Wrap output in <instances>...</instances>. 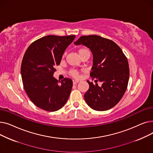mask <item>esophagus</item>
Masks as SVG:
<instances>
[{"mask_svg": "<svg viewBox=\"0 0 153 153\" xmlns=\"http://www.w3.org/2000/svg\"><path fill=\"white\" fill-rule=\"evenodd\" d=\"M79 81H77V80H75V79H73L72 80V82H73V84H76L79 82Z\"/></svg>", "mask_w": 153, "mask_h": 153, "instance_id": "esophagus-1", "label": "esophagus"}]
</instances>
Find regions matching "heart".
Here are the masks:
<instances>
[{"mask_svg":"<svg viewBox=\"0 0 153 153\" xmlns=\"http://www.w3.org/2000/svg\"><path fill=\"white\" fill-rule=\"evenodd\" d=\"M85 50V49H81V50H79V53L81 52L82 51H83V50ZM71 76H72L76 77V78H78V77H79V72H78L77 71H76V70H72V71H71Z\"/></svg>","mask_w":153,"mask_h":153,"instance_id":"b5f03b06","label":"heart"}]
</instances>
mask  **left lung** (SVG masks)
Instances as JSON below:
<instances>
[{"label": "left lung", "mask_w": 153, "mask_h": 153, "mask_svg": "<svg viewBox=\"0 0 153 153\" xmlns=\"http://www.w3.org/2000/svg\"><path fill=\"white\" fill-rule=\"evenodd\" d=\"M76 45L89 48L93 54L91 72L95 82L87 81L89 89L84 94V99L91 108L105 111L115 106L123 96L129 81L130 70L127 58L115 42L97 35L82 36ZM97 81L102 84L99 86Z\"/></svg>", "instance_id": "obj_1"}]
</instances>
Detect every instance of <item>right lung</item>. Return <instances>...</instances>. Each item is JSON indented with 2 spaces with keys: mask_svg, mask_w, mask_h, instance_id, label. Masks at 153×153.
<instances>
[{
  "mask_svg": "<svg viewBox=\"0 0 153 153\" xmlns=\"http://www.w3.org/2000/svg\"><path fill=\"white\" fill-rule=\"evenodd\" d=\"M75 35H48L31 43L23 56L21 65L22 82L28 97L35 105L48 111L61 108L66 103L72 81H61L53 77L55 66L60 64L68 46Z\"/></svg>",
  "mask_w": 153,
  "mask_h": 153,
  "instance_id": "obj_1",
  "label": "right lung"
}]
</instances>
